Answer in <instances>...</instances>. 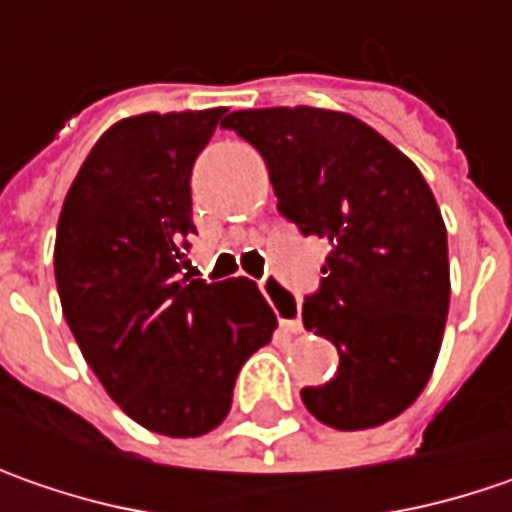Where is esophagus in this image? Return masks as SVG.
Masks as SVG:
<instances>
[{
    "instance_id": "obj_1",
    "label": "esophagus",
    "mask_w": 512,
    "mask_h": 512,
    "mask_svg": "<svg viewBox=\"0 0 512 512\" xmlns=\"http://www.w3.org/2000/svg\"><path fill=\"white\" fill-rule=\"evenodd\" d=\"M260 292L266 295V300L272 303V309L278 312L280 329H286L292 335L303 332V321L298 318V300L292 298V292L283 283H278L275 278H266L260 283Z\"/></svg>"
}]
</instances>
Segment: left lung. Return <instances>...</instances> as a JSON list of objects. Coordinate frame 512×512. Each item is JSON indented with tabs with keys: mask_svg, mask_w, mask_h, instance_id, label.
Wrapping results in <instances>:
<instances>
[{
	"mask_svg": "<svg viewBox=\"0 0 512 512\" xmlns=\"http://www.w3.org/2000/svg\"><path fill=\"white\" fill-rule=\"evenodd\" d=\"M223 128L266 160L278 212L329 240L303 326L338 349V372L300 398L335 430L401 415L427 387L450 309L447 229L410 157L367 123L323 108L232 111Z\"/></svg>",
	"mask_w": 512,
	"mask_h": 512,
	"instance_id": "1",
	"label": "left lung"
}]
</instances>
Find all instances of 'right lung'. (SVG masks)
Masks as SVG:
<instances>
[{"label": "right lung", "mask_w": 512, "mask_h": 512, "mask_svg": "<svg viewBox=\"0 0 512 512\" xmlns=\"http://www.w3.org/2000/svg\"><path fill=\"white\" fill-rule=\"evenodd\" d=\"M223 114L111 125L56 226V289L88 367L128 418L171 438L209 433L229 415L237 372L278 326L252 280L183 272L191 168Z\"/></svg>", "instance_id": "add662e5"}]
</instances>
